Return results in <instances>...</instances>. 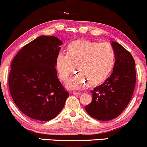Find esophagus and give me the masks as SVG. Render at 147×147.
Listing matches in <instances>:
<instances>
[{
	"label": "esophagus",
	"instance_id": "34e87169",
	"mask_svg": "<svg viewBox=\"0 0 147 147\" xmlns=\"http://www.w3.org/2000/svg\"><path fill=\"white\" fill-rule=\"evenodd\" d=\"M72 94H74V95H80V94H82L81 92H75V91L72 92Z\"/></svg>",
	"mask_w": 147,
	"mask_h": 147
}]
</instances>
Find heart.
Returning a JSON list of instances; mask_svg holds the SVG:
<instances>
[{"mask_svg": "<svg viewBox=\"0 0 147 147\" xmlns=\"http://www.w3.org/2000/svg\"><path fill=\"white\" fill-rule=\"evenodd\" d=\"M115 61V51L109 43L77 40L66 47L65 54H58L56 67L61 80L65 81L75 66L79 73L66 83V86L77 90L88 83L95 86L104 82L112 72Z\"/></svg>", "mask_w": 147, "mask_h": 147, "instance_id": "1", "label": "heart"}]
</instances>
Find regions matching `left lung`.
I'll list each match as a JSON object with an SVG mask.
<instances>
[{
    "mask_svg": "<svg viewBox=\"0 0 147 147\" xmlns=\"http://www.w3.org/2000/svg\"><path fill=\"white\" fill-rule=\"evenodd\" d=\"M116 61L112 73L102 84L92 90L91 102L85 107L93 118L109 121L116 118L131 100L136 82L135 63L130 53L116 42H112Z\"/></svg>",
    "mask_w": 147,
    "mask_h": 147,
    "instance_id": "left-lung-1",
    "label": "left lung"
}]
</instances>
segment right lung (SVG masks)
Segmentation results:
<instances>
[{"label":"right lung","instance_id":"1","mask_svg":"<svg viewBox=\"0 0 147 147\" xmlns=\"http://www.w3.org/2000/svg\"><path fill=\"white\" fill-rule=\"evenodd\" d=\"M62 45L56 37L41 35L26 45L12 60L11 96L21 112L30 118L42 121L55 118L68 98L56 69Z\"/></svg>","mask_w":147,"mask_h":147}]
</instances>
